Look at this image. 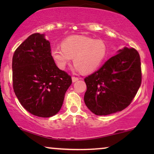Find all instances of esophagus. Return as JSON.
Here are the masks:
<instances>
[{
	"mask_svg": "<svg viewBox=\"0 0 154 154\" xmlns=\"http://www.w3.org/2000/svg\"><path fill=\"white\" fill-rule=\"evenodd\" d=\"M79 78L72 76V82H73V83H74V82H76L77 81H79Z\"/></svg>",
	"mask_w": 154,
	"mask_h": 154,
	"instance_id": "34e87169",
	"label": "esophagus"
}]
</instances>
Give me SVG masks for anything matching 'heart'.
Returning a JSON list of instances; mask_svg holds the SVG:
<instances>
[{
    "instance_id": "heart-1",
    "label": "heart",
    "mask_w": 154,
    "mask_h": 154,
    "mask_svg": "<svg viewBox=\"0 0 154 154\" xmlns=\"http://www.w3.org/2000/svg\"><path fill=\"white\" fill-rule=\"evenodd\" d=\"M107 52L106 45L102 40L76 35L63 40L62 48L54 47L51 54L60 69H64L73 58L75 71L89 73L102 64Z\"/></svg>"
}]
</instances>
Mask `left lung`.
Returning <instances> with one entry per match:
<instances>
[{"instance_id":"left-lung-1","label":"left lung","mask_w":154,"mask_h":154,"mask_svg":"<svg viewBox=\"0 0 154 154\" xmlns=\"http://www.w3.org/2000/svg\"><path fill=\"white\" fill-rule=\"evenodd\" d=\"M85 104L92 113L106 116L132 102L142 83L140 57L134 48H124L85 79Z\"/></svg>"}]
</instances>
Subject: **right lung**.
I'll return each instance as SVG.
<instances>
[{"label":"right lung","instance_id":"add662e5","mask_svg":"<svg viewBox=\"0 0 154 154\" xmlns=\"http://www.w3.org/2000/svg\"><path fill=\"white\" fill-rule=\"evenodd\" d=\"M12 68L14 92L27 111L43 118L60 111L72 80L56 66L45 35H29L14 51Z\"/></svg>","mask_w":154,"mask_h":154}]
</instances>
